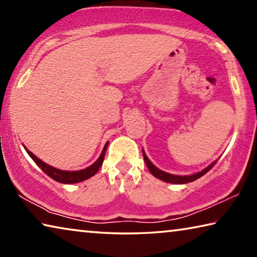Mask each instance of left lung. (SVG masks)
Masks as SVG:
<instances>
[{
    "label": "left lung",
    "instance_id": "obj_1",
    "mask_svg": "<svg viewBox=\"0 0 257 257\" xmlns=\"http://www.w3.org/2000/svg\"><path fill=\"white\" fill-rule=\"evenodd\" d=\"M143 156H144V161L147 165V168H149V170L155 178H158V179L162 180V181L169 182V184H177V185H184V184H188V182H191V181H195L196 179H198V178H201L202 176L205 175L206 172L210 171L213 168V165L217 162V160H215L214 162H212L210 165H207L205 169H203V170L198 171L196 173H193V175L178 176V175H172V173H168L165 171H162V170H160L159 168H156L155 165L151 162L150 159L147 158V155L145 154L144 150H143Z\"/></svg>",
    "mask_w": 257,
    "mask_h": 257
}]
</instances>
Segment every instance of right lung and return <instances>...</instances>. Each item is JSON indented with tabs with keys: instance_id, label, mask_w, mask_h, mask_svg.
I'll list each match as a JSON object with an SVG mask.
<instances>
[{
	"instance_id": "right-lung-1",
	"label": "right lung",
	"mask_w": 257,
	"mask_h": 257,
	"mask_svg": "<svg viewBox=\"0 0 257 257\" xmlns=\"http://www.w3.org/2000/svg\"><path fill=\"white\" fill-rule=\"evenodd\" d=\"M107 145H108V142H106V144L104 145L103 147V151L101 155L98 156V159L95 161V162L89 165V167H87L86 169H82V170H78V171H67V170H60V169H56L54 167H52V165H49L45 162H43L41 159H38L36 155H34L32 152L29 150H27V147L25 145L24 149L27 152L28 155L30 158L33 159V161L35 163H36L38 167H40L43 171H44L47 176L51 177L52 179L61 182V184H77V182H81V181H85L87 179H89L90 177H93L95 173H96L99 168L102 167L103 164V161H104V156H105V152L107 149Z\"/></svg>"
}]
</instances>
